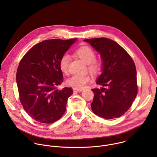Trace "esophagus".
I'll return each mask as SVG.
<instances>
[{
    "label": "esophagus",
    "mask_w": 157,
    "mask_h": 157,
    "mask_svg": "<svg viewBox=\"0 0 157 157\" xmlns=\"http://www.w3.org/2000/svg\"><path fill=\"white\" fill-rule=\"evenodd\" d=\"M82 91V89H73V91L75 92V93H80V92H81Z\"/></svg>",
    "instance_id": "esophagus-1"
}]
</instances>
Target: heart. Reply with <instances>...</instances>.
Returning a JSON list of instances; mask_svg holds the SVG:
<instances>
[{"mask_svg": "<svg viewBox=\"0 0 157 157\" xmlns=\"http://www.w3.org/2000/svg\"><path fill=\"white\" fill-rule=\"evenodd\" d=\"M77 55L84 62L88 64V70L92 74H98L102 70V64L100 61L95 60L96 53L89 47H82L76 52ZM71 58L69 54H64L59 61L60 69L64 73H68L69 65ZM90 81L88 75H74L67 79L66 84L75 89H82Z\"/></svg>", "mask_w": 157, "mask_h": 157, "instance_id": "b5f03b06", "label": "heart"}]
</instances>
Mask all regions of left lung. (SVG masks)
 I'll use <instances>...</instances> for the list:
<instances>
[{
    "mask_svg": "<svg viewBox=\"0 0 157 157\" xmlns=\"http://www.w3.org/2000/svg\"><path fill=\"white\" fill-rule=\"evenodd\" d=\"M84 41L100 54L102 67L96 84L107 87L92 89L94 96L91 109L96 115L106 119L121 117L137 94L136 65L127 52L113 40L98 38Z\"/></svg>",
    "mask_w": 157,
    "mask_h": 157,
    "instance_id": "obj_1",
    "label": "left lung"
}]
</instances>
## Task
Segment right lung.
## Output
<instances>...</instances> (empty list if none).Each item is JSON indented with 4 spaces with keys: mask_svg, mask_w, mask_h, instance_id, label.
I'll list each match as a JSON object with an SVG mask.
<instances>
[{
    "mask_svg": "<svg viewBox=\"0 0 157 157\" xmlns=\"http://www.w3.org/2000/svg\"><path fill=\"white\" fill-rule=\"evenodd\" d=\"M76 40L43 41L21 59L16 75L20 101L35 121L52 124L64 114L67 101L73 92L70 87L56 88L63 80L59 61Z\"/></svg>",
    "mask_w": 157,
    "mask_h": 157,
    "instance_id": "right-lung-1",
    "label": "right lung"
}]
</instances>
